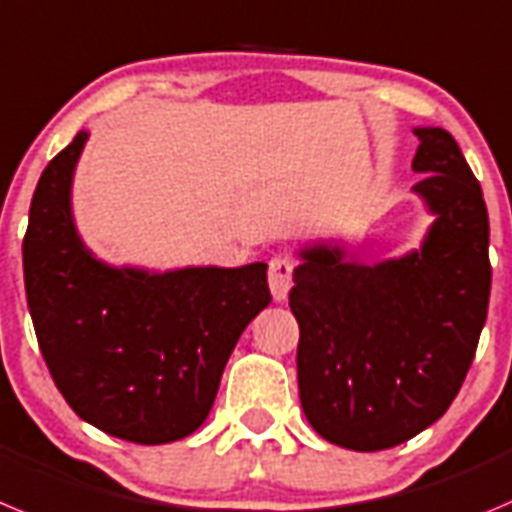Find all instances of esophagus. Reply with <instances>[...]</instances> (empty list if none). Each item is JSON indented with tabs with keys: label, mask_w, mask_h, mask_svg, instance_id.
<instances>
[{
	"label": "esophagus",
	"mask_w": 512,
	"mask_h": 512,
	"mask_svg": "<svg viewBox=\"0 0 512 512\" xmlns=\"http://www.w3.org/2000/svg\"><path fill=\"white\" fill-rule=\"evenodd\" d=\"M270 270H267V283H270V293L278 303H283L288 298V290L293 285V262L288 257H273L270 260Z\"/></svg>",
	"instance_id": "34e87169"
}]
</instances>
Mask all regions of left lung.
I'll list each match as a JSON object with an SVG mask.
<instances>
[{
	"instance_id": "8db88e82",
	"label": "left lung",
	"mask_w": 512,
	"mask_h": 512,
	"mask_svg": "<svg viewBox=\"0 0 512 512\" xmlns=\"http://www.w3.org/2000/svg\"><path fill=\"white\" fill-rule=\"evenodd\" d=\"M413 191L436 216L421 250L365 265L339 245L293 270L298 393L316 434L380 451L439 421L472 365L490 303V219L457 140L416 127Z\"/></svg>"
}]
</instances>
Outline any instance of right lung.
I'll use <instances>...</instances> for the list:
<instances>
[{
    "label": "right lung",
    "mask_w": 512,
    "mask_h": 512,
    "mask_svg": "<svg viewBox=\"0 0 512 512\" xmlns=\"http://www.w3.org/2000/svg\"><path fill=\"white\" fill-rule=\"evenodd\" d=\"M89 132L40 176L22 242L27 306L55 385L78 416L135 444H168L209 416L234 344L270 303L267 265L150 273L96 260L73 224Z\"/></svg>",
    "instance_id": "1"
}]
</instances>
